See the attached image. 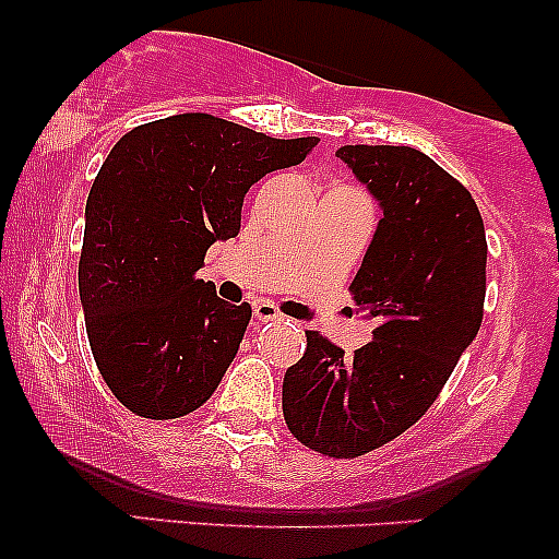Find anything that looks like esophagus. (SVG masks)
<instances>
[{"instance_id": "1", "label": "esophagus", "mask_w": 559, "mask_h": 559, "mask_svg": "<svg viewBox=\"0 0 559 559\" xmlns=\"http://www.w3.org/2000/svg\"><path fill=\"white\" fill-rule=\"evenodd\" d=\"M254 318L262 320V323H267V320H281L284 316H281L278 307H275L273 301L260 299V301H254Z\"/></svg>"}]
</instances>
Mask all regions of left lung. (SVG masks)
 Instances as JSON below:
<instances>
[{
  "mask_svg": "<svg viewBox=\"0 0 559 559\" xmlns=\"http://www.w3.org/2000/svg\"><path fill=\"white\" fill-rule=\"evenodd\" d=\"M336 157L383 217L349 292L378 320L344 357L318 331L284 376V418L305 447L360 457L431 407L484 318L486 230L471 191L413 146L346 144Z\"/></svg>",
  "mask_w": 559,
  "mask_h": 559,
  "instance_id": "left-lung-1",
  "label": "left lung"
}]
</instances>
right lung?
<instances>
[{
  "label": "right lung",
  "instance_id": "right-lung-1",
  "mask_svg": "<svg viewBox=\"0 0 559 559\" xmlns=\"http://www.w3.org/2000/svg\"><path fill=\"white\" fill-rule=\"evenodd\" d=\"M318 141L183 112L112 146L86 199L79 294L96 368L131 413L183 418L213 396L252 307L223 301L197 271L239 236L243 194Z\"/></svg>",
  "mask_w": 559,
  "mask_h": 559
}]
</instances>
